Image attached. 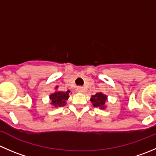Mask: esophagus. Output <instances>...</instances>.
<instances>
[{
	"label": "esophagus",
	"mask_w": 156,
	"mask_h": 156,
	"mask_svg": "<svg viewBox=\"0 0 156 156\" xmlns=\"http://www.w3.org/2000/svg\"><path fill=\"white\" fill-rule=\"evenodd\" d=\"M77 90L80 93H83V92H84V88L83 87H77Z\"/></svg>",
	"instance_id": "34e87169"
}]
</instances>
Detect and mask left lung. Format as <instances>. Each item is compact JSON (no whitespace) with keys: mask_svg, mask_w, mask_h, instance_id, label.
Segmentation results:
<instances>
[{"mask_svg":"<svg viewBox=\"0 0 156 156\" xmlns=\"http://www.w3.org/2000/svg\"><path fill=\"white\" fill-rule=\"evenodd\" d=\"M107 97L101 92L97 93L95 95H92L90 101L93 104L94 107H99L101 109L105 108V103L107 102Z\"/></svg>","mask_w":156,"mask_h":156,"instance_id":"1","label":"left lung"}]
</instances>
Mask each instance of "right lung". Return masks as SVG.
<instances>
[{"label": "right lung", "instance_id": "right-lung-1", "mask_svg": "<svg viewBox=\"0 0 156 156\" xmlns=\"http://www.w3.org/2000/svg\"><path fill=\"white\" fill-rule=\"evenodd\" d=\"M58 88V86L55 87V89ZM70 90H68L67 91H55L53 94H50L49 98L51 100V103L53 107H62L66 105V101L69 99Z\"/></svg>", "mask_w": 156, "mask_h": 156}]
</instances>
